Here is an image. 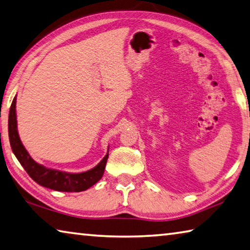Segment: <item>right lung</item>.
<instances>
[{
    "instance_id": "add662e5",
    "label": "right lung",
    "mask_w": 250,
    "mask_h": 250,
    "mask_svg": "<svg viewBox=\"0 0 250 250\" xmlns=\"http://www.w3.org/2000/svg\"><path fill=\"white\" fill-rule=\"evenodd\" d=\"M16 96L13 100L10 114H8V137L12 150L16 156L17 160L23 166V168L28 173V176L35 182L48 189L62 191V192H81L90 187L95 185L102 178L105 169V165L108 158V152L106 156L101 160V163L89 171L81 173H69L62 172L59 170L48 169L42 165H38L34 161L32 157L28 155L27 150L21 144L19 132H17L16 121Z\"/></svg>"
}]
</instances>
